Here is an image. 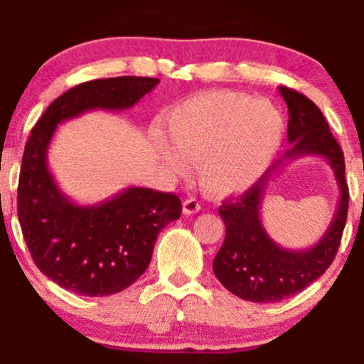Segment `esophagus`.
I'll return each mask as SVG.
<instances>
[{"mask_svg": "<svg viewBox=\"0 0 364 364\" xmlns=\"http://www.w3.org/2000/svg\"><path fill=\"white\" fill-rule=\"evenodd\" d=\"M198 210H200V203L196 202L195 198H186L185 202H183V214L185 215L196 214Z\"/></svg>", "mask_w": 364, "mask_h": 364, "instance_id": "esophagus-1", "label": "esophagus"}]
</instances>
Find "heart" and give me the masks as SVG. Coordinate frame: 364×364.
I'll return each instance as SVG.
<instances>
[{
  "label": "heart",
  "mask_w": 364,
  "mask_h": 364,
  "mask_svg": "<svg viewBox=\"0 0 364 364\" xmlns=\"http://www.w3.org/2000/svg\"><path fill=\"white\" fill-rule=\"evenodd\" d=\"M169 143L156 136L157 152L174 174L198 162L203 190L225 198L250 190L282 147L286 123L269 101L236 90L191 95L166 114Z\"/></svg>",
  "instance_id": "b5f03b06"
}]
</instances>
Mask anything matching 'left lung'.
<instances>
[{"label":"left lung","instance_id":"8db88e82","mask_svg":"<svg viewBox=\"0 0 364 364\" xmlns=\"http://www.w3.org/2000/svg\"><path fill=\"white\" fill-rule=\"evenodd\" d=\"M287 104V140L291 149L274 166L277 170L289 158L320 155L328 159L340 186V203L333 223L318 244L306 250L279 247L261 224L259 208L270 169L240 198L225 200L219 214L225 224V237L215 255L214 274L237 298L253 303H275L301 292L325 274L339 250L348 219L349 188L346 183L344 154L330 133L325 116L315 102L289 87H279Z\"/></svg>","mask_w":364,"mask_h":364}]
</instances>
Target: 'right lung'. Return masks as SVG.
Listing matches in <instances>:
<instances>
[{
    "label": "right lung",
    "mask_w": 364,
    "mask_h": 364,
    "mask_svg": "<svg viewBox=\"0 0 364 364\" xmlns=\"http://www.w3.org/2000/svg\"><path fill=\"white\" fill-rule=\"evenodd\" d=\"M159 83L150 77L99 78L49 104L25 144L18 179V220L32 260L46 277L80 296L127 289L147 270L159 232L181 215L173 193L129 186L95 205L72 202L48 168L58 124L87 111H123Z\"/></svg>",
    "instance_id": "right-lung-1"
}]
</instances>
